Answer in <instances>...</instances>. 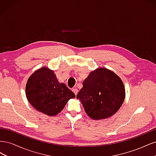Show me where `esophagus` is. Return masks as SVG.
<instances>
[{
	"mask_svg": "<svg viewBox=\"0 0 156 156\" xmlns=\"http://www.w3.org/2000/svg\"><path fill=\"white\" fill-rule=\"evenodd\" d=\"M72 91L74 92V94H75V95H77V93H78V89L76 87H75V88H73L72 89Z\"/></svg>",
	"mask_w": 156,
	"mask_h": 156,
	"instance_id": "1",
	"label": "esophagus"
}]
</instances>
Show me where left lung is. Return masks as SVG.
<instances>
[{"mask_svg":"<svg viewBox=\"0 0 156 156\" xmlns=\"http://www.w3.org/2000/svg\"><path fill=\"white\" fill-rule=\"evenodd\" d=\"M77 94L86 113L94 120L105 119L119 111L126 92L123 82L112 71L100 68L84 79Z\"/></svg>","mask_w":156,"mask_h":156,"instance_id":"obj_1","label":"left lung"}]
</instances>
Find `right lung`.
<instances>
[{"label":"right lung","mask_w":156,"mask_h":156,"mask_svg":"<svg viewBox=\"0 0 156 156\" xmlns=\"http://www.w3.org/2000/svg\"><path fill=\"white\" fill-rule=\"evenodd\" d=\"M26 96L37 111L48 116H55L62 111L75 94L64 83L58 81L53 70L43 67L33 73L28 79Z\"/></svg>","instance_id":"right-lung-1"}]
</instances>
